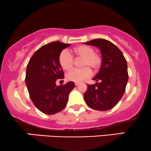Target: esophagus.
Listing matches in <instances>:
<instances>
[{"label":"esophagus","instance_id":"1","mask_svg":"<svg viewBox=\"0 0 151 151\" xmlns=\"http://www.w3.org/2000/svg\"><path fill=\"white\" fill-rule=\"evenodd\" d=\"M80 85V83H75V85L76 86H78V85Z\"/></svg>","mask_w":151,"mask_h":151}]
</instances>
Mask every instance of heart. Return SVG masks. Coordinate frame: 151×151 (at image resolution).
<instances>
[{
	"mask_svg": "<svg viewBox=\"0 0 151 151\" xmlns=\"http://www.w3.org/2000/svg\"><path fill=\"white\" fill-rule=\"evenodd\" d=\"M73 53L77 58L83 59L81 66H85L81 68H74L66 74V78L70 81L80 83L88 78L92 74V68L96 70L101 64V57L95 52L94 49L89 45L77 46L73 49ZM60 66L64 70H70L73 66L74 59L69 52L64 50L59 57Z\"/></svg>",
	"mask_w": 151,
	"mask_h": 151,
	"instance_id": "heart-1",
	"label": "heart"
}]
</instances>
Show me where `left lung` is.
Listing matches in <instances>:
<instances>
[{
	"mask_svg": "<svg viewBox=\"0 0 151 151\" xmlns=\"http://www.w3.org/2000/svg\"><path fill=\"white\" fill-rule=\"evenodd\" d=\"M85 44L96 46L101 53L99 71L92 78L96 83L87 85L85 103L92 109L109 111L118 103L125 91L129 77L127 61L119 48L109 40L94 39Z\"/></svg>",
	"mask_w": 151,
	"mask_h": 151,
	"instance_id": "obj_1",
	"label": "left lung"
}]
</instances>
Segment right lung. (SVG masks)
Segmentation results:
<instances>
[{
  "mask_svg": "<svg viewBox=\"0 0 151 151\" xmlns=\"http://www.w3.org/2000/svg\"><path fill=\"white\" fill-rule=\"evenodd\" d=\"M70 44L55 41L45 45L33 54L27 67L25 82L29 96L39 111L52 115L66 107L68 95L75 87L73 82L57 86L56 81L64 78L59 62L63 50Z\"/></svg>",
  "mask_w": 151,
  "mask_h": 151,
  "instance_id": "add662e5",
  "label": "right lung"
}]
</instances>
